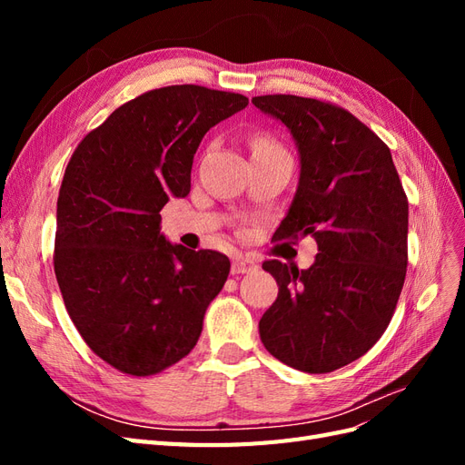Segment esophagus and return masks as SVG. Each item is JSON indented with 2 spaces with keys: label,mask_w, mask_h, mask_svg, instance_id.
I'll return each mask as SVG.
<instances>
[{
  "label": "esophagus",
  "mask_w": 465,
  "mask_h": 465,
  "mask_svg": "<svg viewBox=\"0 0 465 465\" xmlns=\"http://www.w3.org/2000/svg\"><path fill=\"white\" fill-rule=\"evenodd\" d=\"M256 262L250 260V258H234L232 260V273L238 275V273H252L256 270Z\"/></svg>",
  "instance_id": "obj_1"
}]
</instances>
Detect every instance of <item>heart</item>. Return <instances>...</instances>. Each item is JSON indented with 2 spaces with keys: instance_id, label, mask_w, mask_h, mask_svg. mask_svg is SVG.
Returning a JSON list of instances; mask_svg holds the SVG:
<instances>
[{
  "instance_id": "heart-1",
  "label": "heart",
  "mask_w": 465,
  "mask_h": 465,
  "mask_svg": "<svg viewBox=\"0 0 465 465\" xmlns=\"http://www.w3.org/2000/svg\"><path fill=\"white\" fill-rule=\"evenodd\" d=\"M250 147H252V154L258 153H283L285 149L281 147V143L277 142L275 137L267 135V134H256L254 137L250 139Z\"/></svg>"
}]
</instances>
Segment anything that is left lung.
Returning <instances> with one entry per match:
<instances>
[{"label":"left lung","instance_id":"obj_1","mask_svg":"<svg viewBox=\"0 0 465 465\" xmlns=\"http://www.w3.org/2000/svg\"><path fill=\"white\" fill-rule=\"evenodd\" d=\"M252 103L287 125L301 153L299 188L273 241L318 244L308 270L263 262L279 294L260 320L262 343L292 369L331 372L367 353L396 311L410 203L388 145L349 110L297 94Z\"/></svg>","mask_w":465,"mask_h":465}]
</instances>
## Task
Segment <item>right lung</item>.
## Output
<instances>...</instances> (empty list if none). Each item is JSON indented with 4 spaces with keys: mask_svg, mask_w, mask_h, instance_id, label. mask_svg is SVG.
Returning a JSON list of instances; mask_svg holds the SVG:
<instances>
[{
    "mask_svg": "<svg viewBox=\"0 0 465 465\" xmlns=\"http://www.w3.org/2000/svg\"><path fill=\"white\" fill-rule=\"evenodd\" d=\"M246 104L244 94L202 85L153 89L112 112L67 163L55 279L83 340L124 374L153 376L184 359L229 277L221 252L166 242L161 209L190 193L209 128Z\"/></svg>",
    "mask_w": 465,
    "mask_h": 465,
    "instance_id": "1",
    "label": "right lung"
}]
</instances>
